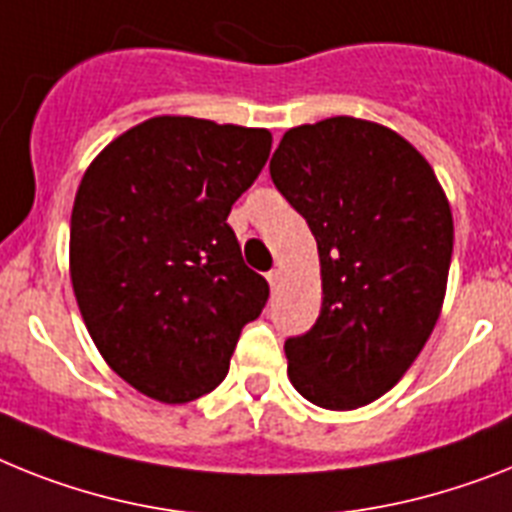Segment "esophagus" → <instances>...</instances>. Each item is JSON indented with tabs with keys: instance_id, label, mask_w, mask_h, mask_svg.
<instances>
[{
	"instance_id": "34e87169",
	"label": "esophagus",
	"mask_w": 512,
	"mask_h": 512,
	"mask_svg": "<svg viewBox=\"0 0 512 512\" xmlns=\"http://www.w3.org/2000/svg\"><path fill=\"white\" fill-rule=\"evenodd\" d=\"M266 280H269V285H272V290H277L282 282V269H272V272L266 274Z\"/></svg>"
}]
</instances>
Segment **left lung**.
Returning <instances> with one entry per match:
<instances>
[{"instance_id": "left-lung-1", "label": "left lung", "mask_w": 512, "mask_h": 512, "mask_svg": "<svg viewBox=\"0 0 512 512\" xmlns=\"http://www.w3.org/2000/svg\"><path fill=\"white\" fill-rule=\"evenodd\" d=\"M269 175L314 232L322 264V311L285 340L287 377L329 411L382 398L442 311L453 259L445 190L405 138L356 117L287 130Z\"/></svg>"}]
</instances>
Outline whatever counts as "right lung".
I'll list each match as a JSON object with an SVG mask.
<instances>
[{
    "instance_id": "add662e5",
    "label": "right lung",
    "mask_w": 512,
    "mask_h": 512,
    "mask_svg": "<svg viewBox=\"0 0 512 512\" xmlns=\"http://www.w3.org/2000/svg\"><path fill=\"white\" fill-rule=\"evenodd\" d=\"M272 151L264 128L151 117L86 170L70 219V280L104 361L159 403H190L230 369L269 285L227 225Z\"/></svg>"
}]
</instances>
